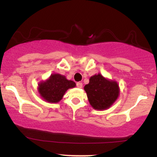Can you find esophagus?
Instances as JSON below:
<instances>
[{
	"instance_id": "34e87169",
	"label": "esophagus",
	"mask_w": 157,
	"mask_h": 157,
	"mask_svg": "<svg viewBox=\"0 0 157 157\" xmlns=\"http://www.w3.org/2000/svg\"><path fill=\"white\" fill-rule=\"evenodd\" d=\"M76 85H77V88H80V89H81V88L82 87V82H77Z\"/></svg>"
}]
</instances>
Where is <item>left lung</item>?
<instances>
[{
	"label": "left lung",
	"instance_id": "8db88e82",
	"mask_svg": "<svg viewBox=\"0 0 157 157\" xmlns=\"http://www.w3.org/2000/svg\"><path fill=\"white\" fill-rule=\"evenodd\" d=\"M84 89L91 105L97 110L109 108L117 99L120 93L117 82L106 80L100 74L91 77Z\"/></svg>",
	"mask_w": 157,
	"mask_h": 157
}]
</instances>
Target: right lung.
Here are the masks:
<instances>
[{
	"mask_svg": "<svg viewBox=\"0 0 157 157\" xmlns=\"http://www.w3.org/2000/svg\"><path fill=\"white\" fill-rule=\"evenodd\" d=\"M76 86L75 82L68 80L63 75L53 74L46 82L39 85V92L41 97L49 102H57L68 89Z\"/></svg>",
	"mask_w": 157,
	"mask_h": 157,
	"instance_id": "1",
	"label": "right lung"
}]
</instances>
